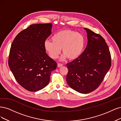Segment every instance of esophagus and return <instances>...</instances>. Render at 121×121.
Returning <instances> with one entry per match:
<instances>
[{"instance_id": "obj_1", "label": "esophagus", "mask_w": 121, "mask_h": 121, "mask_svg": "<svg viewBox=\"0 0 121 121\" xmlns=\"http://www.w3.org/2000/svg\"><path fill=\"white\" fill-rule=\"evenodd\" d=\"M57 65H58V67H62V66H63V64H61V63H58Z\"/></svg>"}]
</instances>
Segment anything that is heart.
Masks as SVG:
<instances>
[{
    "instance_id": "heart-1",
    "label": "heart",
    "mask_w": 121,
    "mask_h": 121,
    "mask_svg": "<svg viewBox=\"0 0 121 121\" xmlns=\"http://www.w3.org/2000/svg\"><path fill=\"white\" fill-rule=\"evenodd\" d=\"M53 42L46 41L45 48L52 59H57L61 53V49L64 53L61 58L64 60L68 58L73 60L77 59L83 53L85 40L81 34L70 30L59 31L52 38Z\"/></svg>"
}]
</instances>
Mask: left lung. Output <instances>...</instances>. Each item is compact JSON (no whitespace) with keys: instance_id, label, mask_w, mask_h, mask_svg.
<instances>
[{"instance_id":"1","label":"left lung","mask_w":121,"mask_h":121,"mask_svg":"<svg viewBox=\"0 0 121 121\" xmlns=\"http://www.w3.org/2000/svg\"><path fill=\"white\" fill-rule=\"evenodd\" d=\"M84 29L87 33V46L79 58L67 64L66 76L69 86L81 93L98 87L111 66V54L104 39L89 29Z\"/></svg>"}]
</instances>
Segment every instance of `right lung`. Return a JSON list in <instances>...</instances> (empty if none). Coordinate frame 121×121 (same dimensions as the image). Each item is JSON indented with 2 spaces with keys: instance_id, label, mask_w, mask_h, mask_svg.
Masks as SVG:
<instances>
[{
  "instance_id": "right-lung-1",
  "label": "right lung",
  "mask_w": 121,
  "mask_h": 121,
  "mask_svg": "<svg viewBox=\"0 0 121 121\" xmlns=\"http://www.w3.org/2000/svg\"><path fill=\"white\" fill-rule=\"evenodd\" d=\"M52 27L51 24L30 25L19 33L11 44L9 68L17 82L29 91H37L46 87L51 73L57 67L44 46Z\"/></svg>"
}]
</instances>
